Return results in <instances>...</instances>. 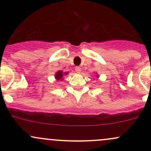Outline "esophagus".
Here are the masks:
<instances>
[{
    "label": "esophagus",
    "mask_w": 151,
    "mask_h": 151,
    "mask_svg": "<svg viewBox=\"0 0 151 151\" xmlns=\"http://www.w3.org/2000/svg\"><path fill=\"white\" fill-rule=\"evenodd\" d=\"M75 72L77 73H80L81 72V68L79 67H75Z\"/></svg>",
    "instance_id": "1"
}]
</instances>
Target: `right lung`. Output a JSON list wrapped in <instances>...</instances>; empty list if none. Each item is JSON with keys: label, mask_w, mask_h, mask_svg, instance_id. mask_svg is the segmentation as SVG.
<instances>
[{"label": "right lung", "mask_w": 151, "mask_h": 151, "mask_svg": "<svg viewBox=\"0 0 151 151\" xmlns=\"http://www.w3.org/2000/svg\"><path fill=\"white\" fill-rule=\"evenodd\" d=\"M68 74V72H63L62 71H58V72L56 73L55 74V79L58 81H62L63 79V77L64 75H67Z\"/></svg>", "instance_id": "obj_1"}]
</instances>
